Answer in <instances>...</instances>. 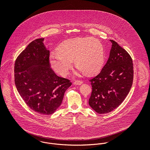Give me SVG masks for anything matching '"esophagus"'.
I'll return each instance as SVG.
<instances>
[{
  "label": "esophagus",
  "instance_id": "1",
  "mask_svg": "<svg viewBox=\"0 0 150 150\" xmlns=\"http://www.w3.org/2000/svg\"><path fill=\"white\" fill-rule=\"evenodd\" d=\"M82 81H75L74 82V84L75 85H81L82 83Z\"/></svg>",
  "mask_w": 150,
  "mask_h": 150
}]
</instances>
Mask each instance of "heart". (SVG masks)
<instances>
[{"mask_svg": "<svg viewBox=\"0 0 150 150\" xmlns=\"http://www.w3.org/2000/svg\"><path fill=\"white\" fill-rule=\"evenodd\" d=\"M73 60L79 71L88 75L95 74L104 64L103 47L94 38H71L62 42L58 51L52 52L50 57L52 69L62 75L68 74Z\"/></svg>", "mask_w": 150, "mask_h": 150, "instance_id": "b5f03b06", "label": "heart"}]
</instances>
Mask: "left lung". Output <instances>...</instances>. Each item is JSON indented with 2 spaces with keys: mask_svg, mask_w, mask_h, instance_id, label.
Returning a JSON list of instances; mask_svg holds the SVG:
<instances>
[{
  "mask_svg": "<svg viewBox=\"0 0 150 150\" xmlns=\"http://www.w3.org/2000/svg\"><path fill=\"white\" fill-rule=\"evenodd\" d=\"M110 41L112 45L106 64L96 76L89 80L92 91L89 105L99 114L109 113L119 107L133 84L132 57L116 41Z\"/></svg>",
  "mask_w": 150,
  "mask_h": 150,
  "instance_id": "left-lung-1",
  "label": "left lung"
}]
</instances>
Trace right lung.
I'll return each instance as SVG.
<instances>
[{"label":"right lung","instance_id":"1","mask_svg":"<svg viewBox=\"0 0 150 150\" xmlns=\"http://www.w3.org/2000/svg\"><path fill=\"white\" fill-rule=\"evenodd\" d=\"M44 38L30 42L14 64V82L26 105L40 114L49 115L61 105L70 81L57 76L50 68V51Z\"/></svg>","mask_w":150,"mask_h":150}]
</instances>
